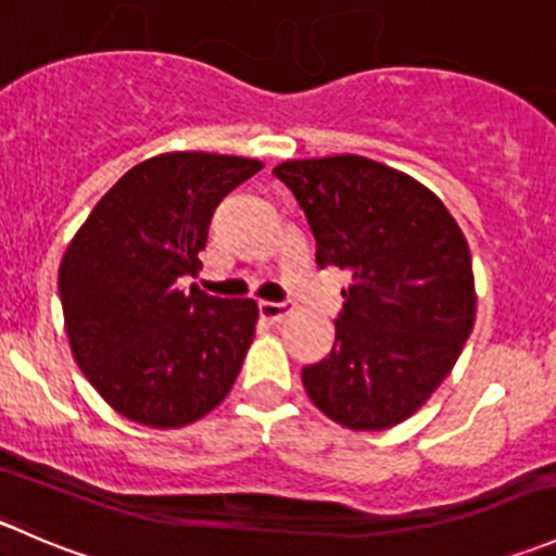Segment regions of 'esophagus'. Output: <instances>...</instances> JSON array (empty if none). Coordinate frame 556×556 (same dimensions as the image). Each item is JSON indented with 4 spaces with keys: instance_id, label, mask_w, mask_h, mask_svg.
<instances>
[{
    "instance_id": "34e87169",
    "label": "esophagus",
    "mask_w": 556,
    "mask_h": 556,
    "mask_svg": "<svg viewBox=\"0 0 556 556\" xmlns=\"http://www.w3.org/2000/svg\"><path fill=\"white\" fill-rule=\"evenodd\" d=\"M257 309H261L263 319H271V323H279V319H285L290 314V306L277 304V301H261V304H257Z\"/></svg>"
}]
</instances>
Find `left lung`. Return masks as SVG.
<instances>
[{"instance_id":"1","label":"left lung","mask_w":556,"mask_h":556,"mask_svg":"<svg viewBox=\"0 0 556 556\" xmlns=\"http://www.w3.org/2000/svg\"><path fill=\"white\" fill-rule=\"evenodd\" d=\"M317 239L319 268L352 274L328 357L301 371L306 395L350 430H387L428 403L476 319L470 250L444 201L363 155L285 161Z\"/></svg>"}]
</instances>
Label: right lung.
Wrapping results in <instances>:
<instances>
[{
	"mask_svg": "<svg viewBox=\"0 0 556 556\" xmlns=\"http://www.w3.org/2000/svg\"><path fill=\"white\" fill-rule=\"evenodd\" d=\"M263 164L161 153L128 169L66 247L59 293L72 355L121 417L155 430L206 417L237 382L257 325L252 299L195 277L215 206Z\"/></svg>",
	"mask_w": 556,
	"mask_h": 556,
	"instance_id": "add662e5",
	"label": "right lung"
}]
</instances>
